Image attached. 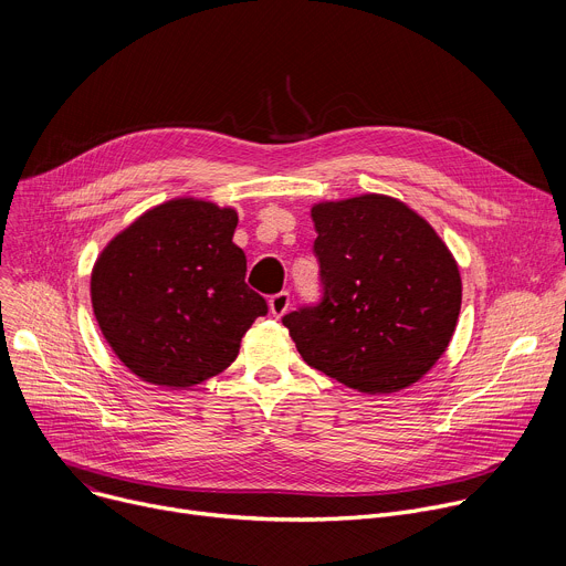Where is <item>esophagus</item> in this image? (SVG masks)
Wrapping results in <instances>:
<instances>
[{
	"mask_svg": "<svg viewBox=\"0 0 566 566\" xmlns=\"http://www.w3.org/2000/svg\"><path fill=\"white\" fill-rule=\"evenodd\" d=\"M289 306H291V295H289V291H280V293L271 295V300H269V308H271V313H273L275 317L284 315V313L289 311Z\"/></svg>",
	"mask_w": 566,
	"mask_h": 566,
	"instance_id": "34e87169",
	"label": "esophagus"
}]
</instances>
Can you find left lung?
<instances>
[{
  "label": "left lung",
  "mask_w": 566,
  "mask_h": 566,
  "mask_svg": "<svg viewBox=\"0 0 566 566\" xmlns=\"http://www.w3.org/2000/svg\"><path fill=\"white\" fill-rule=\"evenodd\" d=\"M322 297L282 317L313 369L365 394L417 382L446 352L461 277L434 228L391 197L317 203Z\"/></svg>",
  "instance_id": "1"
}]
</instances>
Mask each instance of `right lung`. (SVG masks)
Segmentation results:
<instances>
[{"instance_id": "right-lung-1", "label": "right lung", "mask_w": 566, "mask_h": 566, "mask_svg": "<svg viewBox=\"0 0 566 566\" xmlns=\"http://www.w3.org/2000/svg\"><path fill=\"white\" fill-rule=\"evenodd\" d=\"M237 212L175 199L138 217L101 253L92 273L98 327L138 378L190 387L223 371L266 300L247 284L232 244Z\"/></svg>"}]
</instances>
